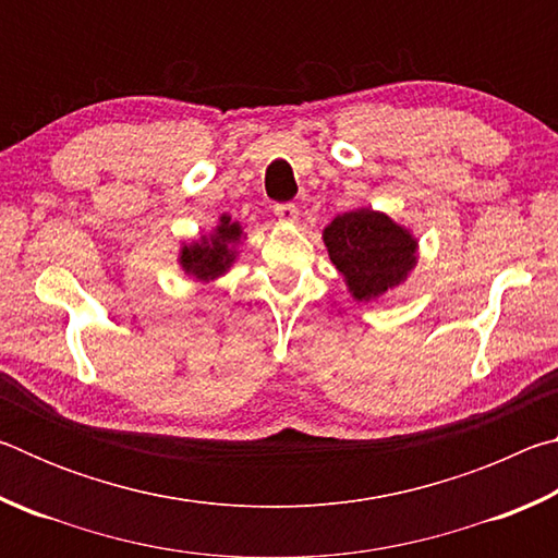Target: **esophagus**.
Segmentation results:
<instances>
[{"label":"esophagus","mask_w":558,"mask_h":558,"mask_svg":"<svg viewBox=\"0 0 558 558\" xmlns=\"http://www.w3.org/2000/svg\"><path fill=\"white\" fill-rule=\"evenodd\" d=\"M272 211H276L278 219L286 221V223L298 221V206L295 204H276V206H272Z\"/></svg>","instance_id":"34e87169"}]
</instances>
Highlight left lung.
<instances>
[{"instance_id":"8db88e82","label":"left lung","mask_w":558,"mask_h":558,"mask_svg":"<svg viewBox=\"0 0 558 558\" xmlns=\"http://www.w3.org/2000/svg\"><path fill=\"white\" fill-rule=\"evenodd\" d=\"M329 260L359 302L381 298L415 266V239L389 216L356 209L339 214L325 229Z\"/></svg>"}]
</instances>
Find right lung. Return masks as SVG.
Listing matches in <instances>:
<instances>
[{
	"label": "right lung",
	"mask_w": 558,
	"mask_h": 558,
	"mask_svg": "<svg viewBox=\"0 0 558 558\" xmlns=\"http://www.w3.org/2000/svg\"><path fill=\"white\" fill-rule=\"evenodd\" d=\"M241 223L231 221L229 216H221V223L216 226V231L194 245H184L179 263H182L184 272L199 280H214L223 276L231 268L235 253L231 245L239 243L241 239Z\"/></svg>",
	"instance_id": "right-lung-1"
}]
</instances>
